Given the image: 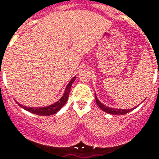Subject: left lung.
Wrapping results in <instances>:
<instances>
[{
    "mask_svg": "<svg viewBox=\"0 0 159 159\" xmlns=\"http://www.w3.org/2000/svg\"><path fill=\"white\" fill-rule=\"evenodd\" d=\"M95 98H96V102H97V104H98V106L102 110V111L107 112V113H110V114L123 115V114H126V113H128V112H131L132 110L134 109V108H131V109H124V110H123V109L111 108V107H108L105 106V105H103L102 103H101L97 97H95Z\"/></svg>",
    "mask_w": 159,
    "mask_h": 159,
    "instance_id": "1",
    "label": "left lung"
}]
</instances>
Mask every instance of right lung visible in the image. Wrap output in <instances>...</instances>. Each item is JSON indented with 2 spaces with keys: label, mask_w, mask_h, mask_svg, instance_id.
<instances>
[{
  "label": "right lung",
  "mask_w": 159,
  "mask_h": 159,
  "mask_svg": "<svg viewBox=\"0 0 159 159\" xmlns=\"http://www.w3.org/2000/svg\"><path fill=\"white\" fill-rule=\"evenodd\" d=\"M75 79H76V77H74L71 80V82H69L68 85L66 86V90H65V93H64L63 96L61 98V99L58 102H55L52 105H50V106L45 107H25L20 105V103L19 106H20L22 108H24L26 111L31 112V113H34V114L40 115V116H50V115L55 114L56 112H57L59 110H60L62 107L66 104V102H67V99H68L69 97V93H70V90H71V85H72V82H74Z\"/></svg>",
  "instance_id": "1"
}]
</instances>
